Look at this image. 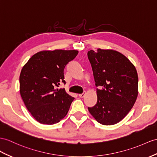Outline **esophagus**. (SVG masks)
I'll return each instance as SVG.
<instances>
[{"instance_id":"esophagus-1","label":"esophagus","mask_w":157,"mask_h":157,"mask_svg":"<svg viewBox=\"0 0 157 157\" xmlns=\"http://www.w3.org/2000/svg\"><path fill=\"white\" fill-rule=\"evenodd\" d=\"M79 97H84V91L82 92V93H81L79 94Z\"/></svg>"}]
</instances>
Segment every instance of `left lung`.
Segmentation results:
<instances>
[{
    "instance_id": "8db88e82",
    "label": "left lung",
    "mask_w": 157,
    "mask_h": 157,
    "mask_svg": "<svg viewBox=\"0 0 157 157\" xmlns=\"http://www.w3.org/2000/svg\"><path fill=\"white\" fill-rule=\"evenodd\" d=\"M75 50L41 51L33 55L20 75V93L26 109L41 124H54L65 117L75 98L60 87L64 69L78 55Z\"/></svg>"
}]
</instances>
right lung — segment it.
<instances>
[{"label": "right lung", "mask_w": 157, "mask_h": 157, "mask_svg": "<svg viewBox=\"0 0 157 157\" xmlns=\"http://www.w3.org/2000/svg\"><path fill=\"white\" fill-rule=\"evenodd\" d=\"M88 58L93 71L97 101L89 107L99 123H118L131 110L138 95L135 67L124 55L112 50H90Z\"/></svg>", "instance_id": "add662e5"}]
</instances>
